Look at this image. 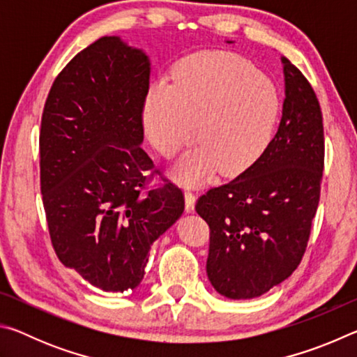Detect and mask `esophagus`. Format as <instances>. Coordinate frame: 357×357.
Listing matches in <instances>:
<instances>
[{"label":"esophagus","instance_id":"34e87169","mask_svg":"<svg viewBox=\"0 0 357 357\" xmlns=\"http://www.w3.org/2000/svg\"><path fill=\"white\" fill-rule=\"evenodd\" d=\"M184 200H185V213H193V211H195V195L190 192H185Z\"/></svg>","mask_w":357,"mask_h":357}]
</instances>
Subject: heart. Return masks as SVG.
<instances>
[{
    "label": "heart",
    "mask_w": 357,
    "mask_h": 357,
    "mask_svg": "<svg viewBox=\"0 0 357 357\" xmlns=\"http://www.w3.org/2000/svg\"><path fill=\"white\" fill-rule=\"evenodd\" d=\"M282 96L273 78L229 52L195 53L174 69L173 83L151 84L143 126L151 144L164 155L195 137L173 174L183 185H198L220 170L238 176L255 164L273 142Z\"/></svg>",
    "instance_id": "b5f03b06"
}]
</instances>
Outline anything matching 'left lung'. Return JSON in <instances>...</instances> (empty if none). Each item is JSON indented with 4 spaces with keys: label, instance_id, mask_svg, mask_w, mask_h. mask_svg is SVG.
I'll return each instance as SVG.
<instances>
[{
    "label": "left lung",
    "instance_id": "obj_1",
    "mask_svg": "<svg viewBox=\"0 0 357 357\" xmlns=\"http://www.w3.org/2000/svg\"><path fill=\"white\" fill-rule=\"evenodd\" d=\"M285 99L266 153L238 178L200 197L211 229L206 273L228 299H253L298 268L310 236L324 167L323 114L298 68L282 56Z\"/></svg>",
    "mask_w": 357,
    "mask_h": 357
}]
</instances>
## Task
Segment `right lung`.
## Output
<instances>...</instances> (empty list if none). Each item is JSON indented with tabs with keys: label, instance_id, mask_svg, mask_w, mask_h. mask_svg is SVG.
<instances>
[{
	"label": "right lung",
	"instance_id": "1",
	"mask_svg": "<svg viewBox=\"0 0 357 357\" xmlns=\"http://www.w3.org/2000/svg\"><path fill=\"white\" fill-rule=\"evenodd\" d=\"M151 61L104 36L53 82L40 123V192L58 258L108 293L134 291L151 245L184 213L167 183L142 197L154 167L140 146Z\"/></svg>",
	"mask_w": 357,
	"mask_h": 357
}]
</instances>
